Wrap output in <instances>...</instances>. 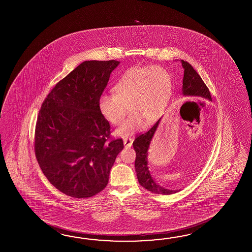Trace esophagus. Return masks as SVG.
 <instances>
[{"label": "esophagus", "mask_w": 252, "mask_h": 252, "mask_svg": "<svg viewBox=\"0 0 252 252\" xmlns=\"http://www.w3.org/2000/svg\"><path fill=\"white\" fill-rule=\"evenodd\" d=\"M124 146H125L126 148H130V147L132 146V143H133V139H131V138H127V139H124Z\"/></svg>", "instance_id": "obj_1"}]
</instances>
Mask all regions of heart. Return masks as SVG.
I'll use <instances>...</instances> for the list:
<instances>
[{
  "mask_svg": "<svg viewBox=\"0 0 252 252\" xmlns=\"http://www.w3.org/2000/svg\"><path fill=\"white\" fill-rule=\"evenodd\" d=\"M113 91V94L100 96L99 109L113 125L122 124L129 110L132 114L115 130L118 136L128 137L162 116L170 95L171 78L161 66L132 67L117 81Z\"/></svg>",
  "mask_w": 252,
  "mask_h": 252,
  "instance_id": "heart-1",
  "label": "heart"
}]
</instances>
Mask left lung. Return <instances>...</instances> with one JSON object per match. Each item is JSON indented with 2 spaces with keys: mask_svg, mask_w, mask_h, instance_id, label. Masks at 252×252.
<instances>
[{
  "mask_svg": "<svg viewBox=\"0 0 252 252\" xmlns=\"http://www.w3.org/2000/svg\"><path fill=\"white\" fill-rule=\"evenodd\" d=\"M184 68V78H183L182 94L184 96L197 97L199 99H205L212 101V97L209 89L205 86L204 81L197 72L193 69V66L187 61L181 60ZM161 118L156 123L152 128L149 129L146 133L140 134L133 141L134 150L136 151L135 159V169L137 172V177L139 185L150 191L151 193H160V194H172L177 193L179 190H172L160 187L156 182L154 178L150 174L149 169V149L151 140L154 137L157 128L160 124Z\"/></svg>",
  "mask_w": 252,
  "mask_h": 252,
  "instance_id": "left-lung-1",
  "label": "left lung"
}]
</instances>
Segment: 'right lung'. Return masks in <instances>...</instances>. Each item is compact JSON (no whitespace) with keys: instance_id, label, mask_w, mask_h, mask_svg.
Listing matches in <instances>:
<instances>
[{"instance_id":"obj_1","label":"right lung","mask_w":252,"mask_h":252,"mask_svg":"<svg viewBox=\"0 0 252 252\" xmlns=\"http://www.w3.org/2000/svg\"><path fill=\"white\" fill-rule=\"evenodd\" d=\"M116 60L85 61L59 81L43 102L35 129V154L43 174L60 192L87 198L107 186L110 170L124 150L110 138L99 98Z\"/></svg>"}]
</instances>
